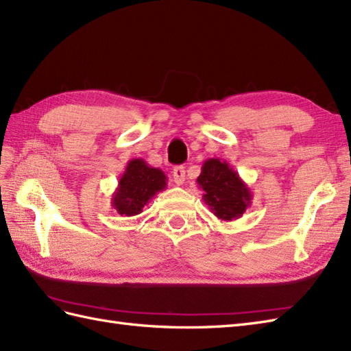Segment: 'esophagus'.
<instances>
[{"label": "esophagus", "instance_id": "1", "mask_svg": "<svg viewBox=\"0 0 351 351\" xmlns=\"http://www.w3.org/2000/svg\"><path fill=\"white\" fill-rule=\"evenodd\" d=\"M173 178H174V183L176 184H183L184 183V178H186V171L183 165H178L173 169Z\"/></svg>", "mask_w": 351, "mask_h": 351}]
</instances>
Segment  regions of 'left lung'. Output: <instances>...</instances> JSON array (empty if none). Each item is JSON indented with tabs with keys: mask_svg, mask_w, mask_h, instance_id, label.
<instances>
[{
	"mask_svg": "<svg viewBox=\"0 0 351 351\" xmlns=\"http://www.w3.org/2000/svg\"><path fill=\"white\" fill-rule=\"evenodd\" d=\"M196 183L204 192V202L220 220L232 221L240 219L250 207L253 198L250 187L226 160L219 158L205 160Z\"/></svg>",
	"mask_w": 351,
	"mask_h": 351,
	"instance_id": "left-lung-1",
	"label": "left lung"
}]
</instances>
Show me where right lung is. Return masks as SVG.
Wrapping results in <instances>:
<instances>
[{
	"label": "right lung",
	"mask_w": 351,
	"mask_h": 351,
	"mask_svg": "<svg viewBox=\"0 0 351 351\" xmlns=\"http://www.w3.org/2000/svg\"><path fill=\"white\" fill-rule=\"evenodd\" d=\"M167 182L164 171L150 167L141 158H134L119 178L116 191L111 195V205L121 216L140 215L153 196L167 189Z\"/></svg>",
	"instance_id": "right-lung-1"
}]
</instances>
